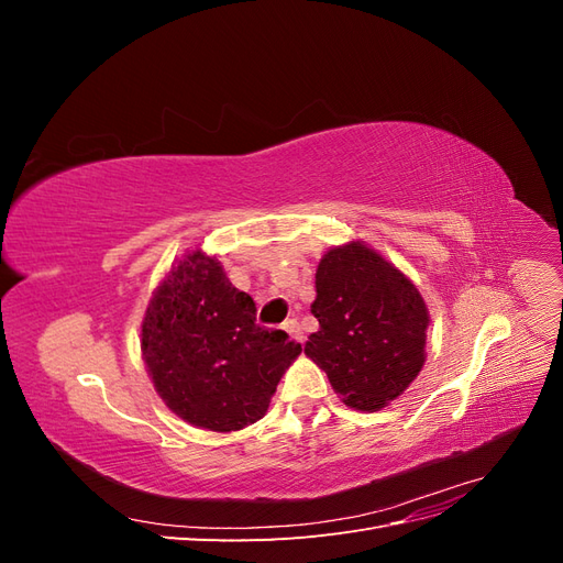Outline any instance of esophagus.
I'll use <instances>...</instances> for the list:
<instances>
[{
    "label": "esophagus",
    "instance_id": "1",
    "mask_svg": "<svg viewBox=\"0 0 563 563\" xmlns=\"http://www.w3.org/2000/svg\"><path fill=\"white\" fill-rule=\"evenodd\" d=\"M288 335H291L294 340H298V343H302V331H300V323L296 321V319H288V321H284V327H282Z\"/></svg>",
    "mask_w": 563,
    "mask_h": 563
}]
</instances>
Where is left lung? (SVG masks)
Returning <instances> with one entry per match:
<instances>
[{
  "mask_svg": "<svg viewBox=\"0 0 563 563\" xmlns=\"http://www.w3.org/2000/svg\"><path fill=\"white\" fill-rule=\"evenodd\" d=\"M305 354L354 411H380L424 364L430 312L416 284L364 242L331 246L317 265Z\"/></svg>",
  "mask_w": 563,
  "mask_h": 563,
  "instance_id": "obj_1",
  "label": "left lung"
}]
</instances>
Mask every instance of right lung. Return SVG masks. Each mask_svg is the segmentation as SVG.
Listing matches in <instances>:
<instances>
[{
  "label": "right lung",
  "instance_id": "right-lung-1",
  "mask_svg": "<svg viewBox=\"0 0 563 563\" xmlns=\"http://www.w3.org/2000/svg\"><path fill=\"white\" fill-rule=\"evenodd\" d=\"M141 352L157 395L201 430L236 432L267 413L300 345L255 323V302L234 288L218 255L187 251L152 291Z\"/></svg>",
  "mask_w": 563,
  "mask_h": 563
}]
</instances>
